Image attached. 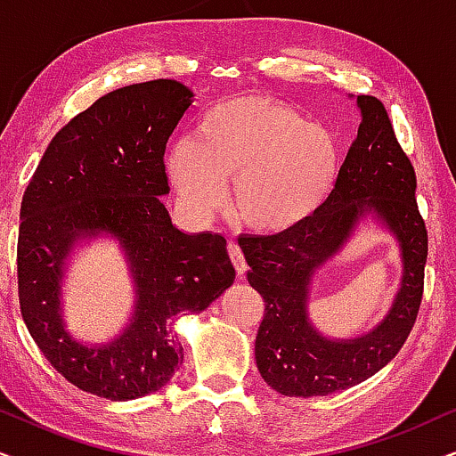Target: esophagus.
I'll return each instance as SVG.
<instances>
[{
    "instance_id": "1",
    "label": "esophagus",
    "mask_w": 456,
    "mask_h": 456,
    "mask_svg": "<svg viewBox=\"0 0 456 456\" xmlns=\"http://www.w3.org/2000/svg\"><path fill=\"white\" fill-rule=\"evenodd\" d=\"M229 256H232L238 275H244L246 273V258H244V252H241V248L238 246V241H229Z\"/></svg>"
}]
</instances>
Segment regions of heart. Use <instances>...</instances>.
Returning a JSON list of instances; mask_svg holds the SVG:
<instances>
[{"mask_svg":"<svg viewBox=\"0 0 456 456\" xmlns=\"http://www.w3.org/2000/svg\"><path fill=\"white\" fill-rule=\"evenodd\" d=\"M337 168V142L324 126L263 96L212 107L195 142L181 141L166 153L170 181L193 215L210 216L235 178V216L265 233L286 232L314 215Z\"/></svg>","mask_w":456,"mask_h":456,"instance_id":"1","label":"heart"}]
</instances>
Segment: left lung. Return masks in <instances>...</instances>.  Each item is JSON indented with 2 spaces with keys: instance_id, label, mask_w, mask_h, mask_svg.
Returning <instances> with one entry per match:
<instances>
[{
  "instance_id": "8db88e82",
  "label": "left lung",
  "mask_w": 456,
  "mask_h": 456,
  "mask_svg": "<svg viewBox=\"0 0 456 456\" xmlns=\"http://www.w3.org/2000/svg\"><path fill=\"white\" fill-rule=\"evenodd\" d=\"M354 99V96H351ZM360 128L334 189L297 227L240 240L246 278L265 301L255 357L265 383L281 395H328L370 379L394 360L423 298L428 229L419 215L417 176L383 102L357 96ZM368 220L395 235L403 278L386 318L349 339L326 338L308 318L314 275Z\"/></svg>"
}]
</instances>
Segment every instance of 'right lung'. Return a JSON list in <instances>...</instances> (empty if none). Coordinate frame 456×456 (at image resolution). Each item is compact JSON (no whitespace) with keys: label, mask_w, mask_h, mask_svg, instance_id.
<instances>
[{"label":"right lung","mask_w":456,"mask_h":456,"mask_svg":"<svg viewBox=\"0 0 456 456\" xmlns=\"http://www.w3.org/2000/svg\"><path fill=\"white\" fill-rule=\"evenodd\" d=\"M176 79L132 84L101 96L56 132L20 204L19 301L45 360L69 383L113 402L164 387L183 364L178 314L208 309L233 284L221 233L172 224L166 142L193 102ZM111 237L135 288L129 322L107 344L68 332L61 284L79 245Z\"/></svg>","instance_id":"obj_1"}]
</instances>
